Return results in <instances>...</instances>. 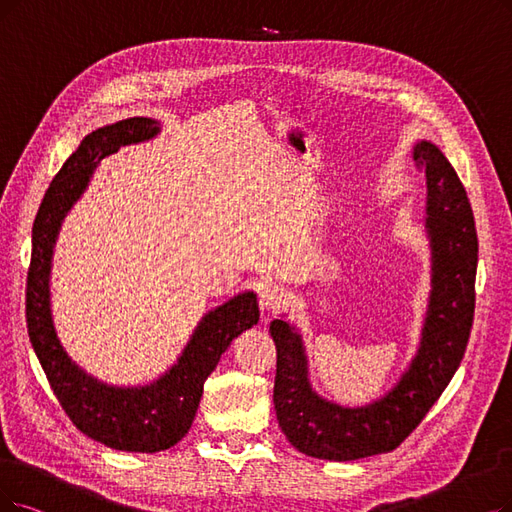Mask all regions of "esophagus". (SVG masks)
I'll return each mask as SVG.
<instances>
[{"mask_svg": "<svg viewBox=\"0 0 512 512\" xmlns=\"http://www.w3.org/2000/svg\"><path fill=\"white\" fill-rule=\"evenodd\" d=\"M288 296H290L288 290H285L281 283H273V281L262 283L258 290L260 309L262 311H277V309H281V306H285V302H288Z\"/></svg>", "mask_w": 512, "mask_h": 512, "instance_id": "34e87169", "label": "esophagus"}]
</instances>
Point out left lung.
I'll use <instances>...</instances> for the list:
<instances>
[{
	"label": "left lung",
	"instance_id": "8db88e82",
	"mask_svg": "<svg viewBox=\"0 0 512 512\" xmlns=\"http://www.w3.org/2000/svg\"><path fill=\"white\" fill-rule=\"evenodd\" d=\"M414 159L428 189L433 292L418 355L393 391L357 410L321 399L311 388L296 327L283 319L271 323L277 346V420L288 441L306 456L346 462L393 452L441 397L464 357L475 315V216L456 170L433 142H418Z\"/></svg>",
	"mask_w": 512,
	"mask_h": 512
}]
</instances>
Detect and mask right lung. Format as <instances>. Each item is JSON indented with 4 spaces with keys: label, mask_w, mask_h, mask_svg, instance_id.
<instances>
[{
    "label": "right lung",
    "mask_w": 512,
    "mask_h": 512,
    "mask_svg": "<svg viewBox=\"0 0 512 512\" xmlns=\"http://www.w3.org/2000/svg\"><path fill=\"white\" fill-rule=\"evenodd\" d=\"M159 132L147 117L121 119L98 128L50 182L33 222V252L27 273V327L33 351L42 363L52 391L81 433L124 452H161L189 433L203 393L233 338L258 323L254 292H245L208 313L197 325L185 353L157 382L140 388L107 386L69 359L60 344L50 311V264L56 235L73 201L86 189L96 163L132 142Z\"/></svg>",
    "instance_id": "1"
}]
</instances>
